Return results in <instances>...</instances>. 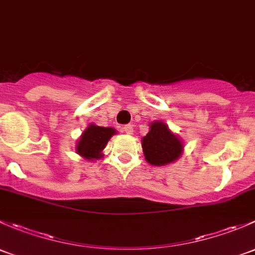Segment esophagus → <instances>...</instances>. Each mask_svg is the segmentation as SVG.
Segmentation results:
<instances>
[{
    "label": "esophagus",
    "mask_w": 255,
    "mask_h": 255,
    "mask_svg": "<svg viewBox=\"0 0 255 255\" xmlns=\"http://www.w3.org/2000/svg\"><path fill=\"white\" fill-rule=\"evenodd\" d=\"M123 131H124L125 133H128V135H132V133H133V128H132V125H131V124L125 125V127L123 128Z\"/></svg>",
    "instance_id": "esophagus-1"
}]
</instances>
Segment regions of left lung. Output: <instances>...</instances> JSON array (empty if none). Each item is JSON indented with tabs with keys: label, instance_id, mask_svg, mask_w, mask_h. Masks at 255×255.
Here are the masks:
<instances>
[{
	"label": "left lung",
	"instance_id": "8db88e82",
	"mask_svg": "<svg viewBox=\"0 0 255 255\" xmlns=\"http://www.w3.org/2000/svg\"><path fill=\"white\" fill-rule=\"evenodd\" d=\"M141 145L147 163L158 167L178 161L184 151L182 138L159 120L149 124L148 132L142 137Z\"/></svg>",
	"mask_w": 255,
	"mask_h": 255
}]
</instances>
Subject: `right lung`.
Masks as SVG:
<instances>
[{"mask_svg": "<svg viewBox=\"0 0 255 255\" xmlns=\"http://www.w3.org/2000/svg\"><path fill=\"white\" fill-rule=\"evenodd\" d=\"M117 130L113 128L98 127L89 124L86 130L81 133L76 143V153L87 161H97L103 157V149Z\"/></svg>", "mask_w": 255, "mask_h": 255, "instance_id": "right-lung-1", "label": "right lung"}]
</instances>
